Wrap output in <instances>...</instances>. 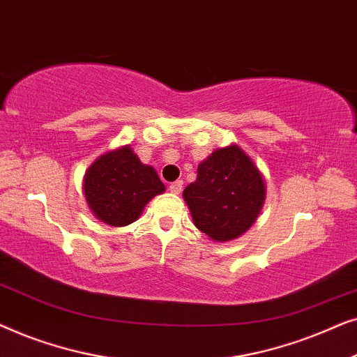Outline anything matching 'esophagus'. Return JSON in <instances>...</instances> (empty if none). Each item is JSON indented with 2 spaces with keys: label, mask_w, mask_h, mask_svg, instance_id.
I'll return each mask as SVG.
<instances>
[{
  "label": "esophagus",
  "mask_w": 357,
  "mask_h": 357,
  "mask_svg": "<svg viewBox=\"0 0 357 357\" xmlns=\"http://www.w3.org/2000/svg\"><path fill=\"white\" fill-rule=\"evenodd\" d=\"M182 187H183L182 180H177V182H174V183L169 185V190H170V193L180 195V192H182Z\"/></svg>",
  "instance_id": "34e87169"
}]
</instances>
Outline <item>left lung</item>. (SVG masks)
I'll list each match as a JSON object with an SVG mask.
<instances>
[{
	"mask_svg": "<svg viewBox=\"0 0 357 357\" xmlns=\"http://www.w3.org/2000/svg\"><path fill=\"white\" fill-rule=\"evenodd\" d=\"M265 198V177L237 144L213 151L198 165L197 180L183 190L193 224L214 242H229L245 234Z\"/></svg>",
	"mask_w": 357,
	"mask_h": 357,
	"instance_id": "1",
	"label": "left lung"
}]
</instances>
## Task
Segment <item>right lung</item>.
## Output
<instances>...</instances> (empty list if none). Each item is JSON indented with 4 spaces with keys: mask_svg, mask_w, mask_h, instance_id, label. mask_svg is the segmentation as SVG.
<instances>
[{
    "mask_svg": "<svg viewBox=\"0 0 357 357\" xmlns=\"http://www.w3.org/2000/svg\"><path fill=\"white\" fill-rule=\"evenodd\" d=\"M165 192L154 167L143 164L130 144L107 151L86 170L82 193L92 216L112 227L135 222L155 195Z\"/></svg>",
    "mask_w": 357,
    "mask_h": 357,
    "instance_id": "obj_1",
    "label": "right lung"
}]
</instances>
